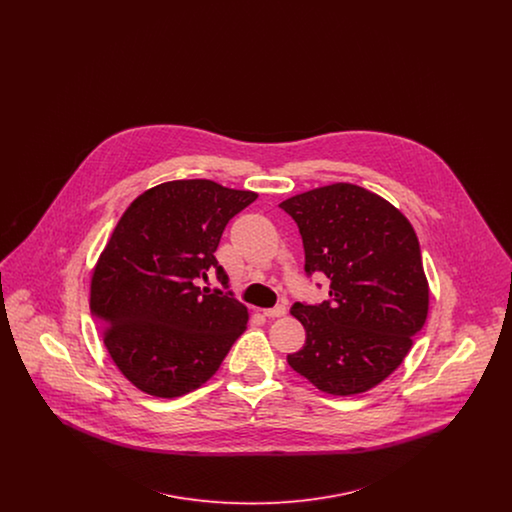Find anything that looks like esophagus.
Segmentation results:
<instances>
[{
    "label": "esophagus",
    "instance_id": "34e87169",
    "mask_svg": "<svg viewBox=\"0 0 512 512\" xmlns=\"http://www.w3.org/2000/svg\"><path fill=\"white\" fill-rule=\"evenodd\" d=\"M286 313H288V309H286L284 305H276V307H272V309H265V311H263V315L268 318L284 317Z\"/></svg>",
    "mask_w": 512,
    "mask_h": 512
}]
</instances>
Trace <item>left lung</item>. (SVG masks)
Segmentation results:
<instances>
[{
	"label": "left lung",
	"instance_id": "left-lung-1",
	"mask_svg": "<svg viewBox=\"0 0 512 512\" xmlns=\"http://www.w3.org/2000/svg\"><path fill=\"white\" fill-rule=\"evenodd\" d=\"M280 207L297 222L305 272L330 278V301L290 309L307 338L288 365L330 395L372 390L403 363L428 317L430 288L411 222L347 182Z\"/></svg>",
	"mask_w": 512,
	"mask_h": 512
}]
</instances>
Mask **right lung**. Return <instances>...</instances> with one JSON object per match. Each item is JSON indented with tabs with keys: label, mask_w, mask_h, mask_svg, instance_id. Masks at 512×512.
<instances>
[{
	"label": "right lung",
	"mask_w": 512,
	"mask_h": 512,
	"mask_svg": "<svg viewBox=\"0 0 512 512\" xmlns=\"http://www.w3.org/2000/svg\"><path fill=\"white\" fill-rule=\"evenodd\" d=\"M255 192L213 180H172L138 195L99 255L90 309L101 338L136 388L172 399L203 386L247 328V307L232 293L199 288L228 220Z\"/></svg>",
	"instance_id": "right-lung-1"
}]
</instances>
